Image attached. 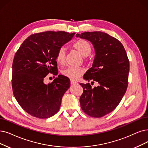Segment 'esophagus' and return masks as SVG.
<instances>
[{"label": "esophagus", "mask_w": 148, "mask_h": 148, "mask_svg": "<svg viewBox=\"0 0 148 148\" xmlns=\"http://www.w3.org/2000/svg\"><path fill=\"white\" fill-rule=\"evenodd\" d=\"M70 83H71V84H76V83H77V82H76L75 81L73 80V79H71L70 80Z\"/></svg>", "instance_id": "obj_1"}]
</instances>
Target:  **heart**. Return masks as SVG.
<instances>
[{
	"label": "heart",
	"mask_w": 148,
	"mask_h": 148,
	"mask_svg": "<svg viewBox=\"0 0 148 148\" xmlns=\"http://www.w3.org/2000/svg\"><path fill=\"white\" fill-rule=\"evenodd\" d=\"M75 49L77 50L79 53L84 57L89 55L92 51V47L90 44L84 39H78L76 40L73 44ZM66 52L64 47H61L57 51L56 56V60L58 64L63 65L66 60ZM84 72V70L81 67H69L64 70L62 73L66 77L72 79H76L81 76Z\"/></svg>",
	"instance_id": "1"
}]
</instances>
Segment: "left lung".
<instances>
[{
	"instance_id": "left-lung-1",
	"label": "left lung",
	"mask_w": 148,
	"mask_h": 148,
	"mask_svg": "<svg viewBox=\"0 0 148 148\" xmlns=\"http://www.w3.org/2000/svg\"><path fill=\"white\" fill-rule=\"evenodd\" d=\"M76 36L90 41L94 47L92 67L83 78L99 84L94 88L89 83L80 84L84 90L79 99L81 108L92 117H102L117 107L126 93L129 61L123 44L107 33L84 32Z\"/></svg>"
}]
</instances>
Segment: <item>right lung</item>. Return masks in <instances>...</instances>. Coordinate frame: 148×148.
Segmentation results:
<instances>
[{
	"mask_svg": "<svg viewBox=\"0 0 148 148\" xmlns=\"http://www.w3.org/2000/svg\"><path fill=\"white\" fill-rule=\"evenodd\" d=\"M75 34L51 31L35 33L16 51L12 66L13 92L17 103L29 115L47 119L60 110L70 79L61 75L48 84L44 79L50 73L58 75L57 51Z\"/></svg>",
	"mask_w": 148,
	"mask_h": 148,
	"instance_id": "obj_1",
	"label": "right lung"
}]
</instances>
